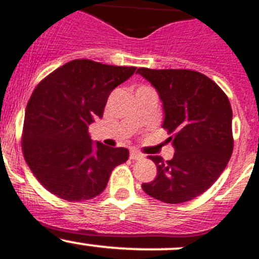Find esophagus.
<instances>
[{
  "label": "esophagus",
  "mask_w": 259,
  "mask_h": 259,
  "mask_svg": "<svg viewBox=\"0 0 259 259\" xmlns=\"http://www.w3.org/2000/svg\"><path fill=\"white\" fill-rule=\"evenodd\" d=\"M143 154L139 153L138 151H130V158L134 159V161H138V159H143Z\"/></svg>",
  "instance_id": "obj_1"
}]
</instances>
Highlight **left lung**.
Here are the masks:
<instances>
[{
    "label": "left lung",
    "instance_id": "obj_1",
    "mask_svg": "<svg viewBox=\"0 0 259 259\" xmlns=\"http://www.w3.org/2000/svg\"><path fill=\"white\" fill-rule=\"evenodd\" d=\"M137 72L158 92L165 111L163 129L175 148L170 161L149 156L157 176L142 188L165 203L194 199L220 178L233 153L230 101L212 79L194 70L139 67Z\"/></svg>",
    "mask_w": 259,
    "mask_h": 259
}]
</instances>
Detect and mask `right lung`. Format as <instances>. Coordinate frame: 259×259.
Masks as SVG:
<instances>
[{"label": "right lung", "mask_w": 259, "mask_h": 259, "mask_svg": "<svg viewBox=\"0 0 259 259\" xmlns=\"http://www.w3.org/2000/svg\"><path fill=\"white\" fill-rule=\"evenodd\" d=\"M137 67L87 59L66 62L39 81L28 101L21 149L33 175L53 195L81 202L100 195L129 151L93 146L89 125L102 117L111 92Z\"/></svg>", "instance_id": "add662e5"}]
</instances>
